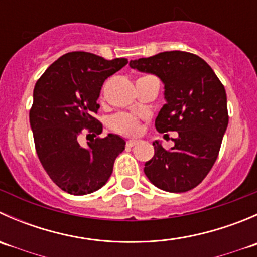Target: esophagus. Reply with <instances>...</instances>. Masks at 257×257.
I'll return each instance as SVG.
<instances>
[{"mask_svg": "<svg viewBox=\"0 0 257 257\" xmlns=\"http://www.w3.org/2000/svg\"><path fill=\"white\" fill-rule=\"evenodd\" d=\"M138 144V141H136V139H132V141H128L126 142V147H134V145Z\"/></svg>", "mask_w": 257, "mask_h": 257, "instance_id": "34e87169", "label": "esophagus"}]
</instances>
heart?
Returning a JSON list of instances; mask_svg holds the SVG:
<instances>
[{"label":"heart","mask_w":257,"mask_h":257,"mask_svg":"<svg viewBox=\"0 0 257 257\" xmlns=\"http://www.w3.org/2000/svg\"><path fill=\"white\" fill-rule=\"evenodd\" d=\"M110 125L114 131L119 132L125 136H136L141 131V125H139V120L136 116L131 115V114L120 113L114 115L110 119Z\"/></svg>","instance_id":"obj_1"}]
</instances>
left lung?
<instances>
[{
  "mask_svg": "<svg viewBox=\"0 0 257 257\" xmlns=\"http://www.w3.org/2000/svg\"><path fill=\"white\" fill-rule=\"evenodd\" d=\"M129 66L162 80L165 103L155 128L178 132L169 150L153 142L154 157L144 164L145 175L164 191L191 190L211 170L229 124L224 85L203 58L189 52H162Z\"/></svg>",
  "mask_w": 257,
  "mask_h": 257,
  "instance_id": "1",
  "label": "left lung"
}]
</instances>
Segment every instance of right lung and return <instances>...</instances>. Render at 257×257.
<instances>
[{"label":"right lung","mask_w":257,"mask_h":257,"mask_svg":"<svg viewBox=\"0 0 257 257\" xmlns=\"http://www.w3.org/2000/svg\"><path fill=\"white\" fill-rule=\"evenodd\" d=\"M128 63L88 52H69L51 64L33 89L30 124L36 152L49 178L72 195H87L105 185L116 157L125 148L118 134L78 143L83 128L102 133L94 118L104 80Z\"/></svg>","instance_id":"1"}]
</instances>
